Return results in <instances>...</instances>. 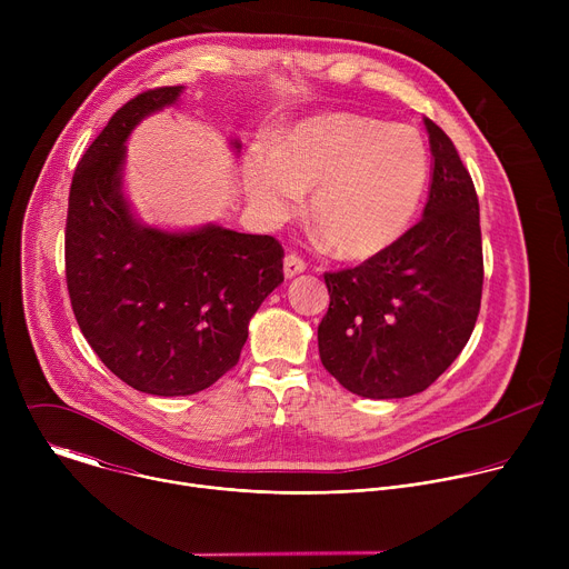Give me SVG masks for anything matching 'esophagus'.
I'll return each mask as SVG.
<instances>
[{"label":"esophagus","mask_w":569,"mask_h":569,"mask_svg":"<svg viewBox=\"0 0 569 569\" xmlns=\"http://www.w3.org/2000/svg\"><path fill=\"white\" fill-rule=\"evenodd\" d=\"M301 272H306V261H303L301 257H297V254H288V257L283 259V274H286L288 279H292V277H297V274H301Z\"/></svg>","instance_id":"esophagus-1"}]
</instances>
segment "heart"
<instances>
[{"instance_id": "1", "label": "heart", "mask_w": 569, "mask_h": 569, "mask_svg": "<svg viewBox=\"0 0 569 569\" xmlns=\"http://www.w3.org/2000/svg\"><path fill=\"white\" fill-rule=\"evenodd\" d=\"M242 182L266 224L297 216L312 191V218L329 246L362 259L412 227L430 182V154L408 126L329 114L299 126L277 148L252 146Z\"/></svg>"}]
</instances>
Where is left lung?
Returning a JSON list of instances; mask_svg holds the SVG:
<instances>
[{
  "mask_svg": "<svg viewBox=\"0 0 569 569\" xmlns=\"http://www.w3.org/2000/svg\"><path fill=\"white\" fill-rule=\"evenodd\" d=\"M435 157L423 218L356 268L327 272L319 358L349 391L405 398L428 389L466 347L481 303L479 202L450 137L426 119Z\"/></svg>",
  "mask_w": 569,
  "mask_h": 569,
  "instance_id": "obj_1",
  "label": "left lung"
}]
</instances>
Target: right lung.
<instances>
[{
    "instance_id": "obj_1",
    "label": "right lung",
    "mask_w": 569,
    "mask_h": 569,
    "mask_svg": "<svg viewBox=\"0 0 569 569\" xmlns=\"http://www.w3.org/2000/svg\"><path fill=\"white\" fill-rule=\"evenodd\" d=\"M180 92L146 90L112 114L73 171L64 227L80 331L117 378L154 396L202 391L236 367L252 315L283 281L272 236L218 224L173 233L132 218L121 191L126 139Z\"/></svg>"
}]
</instances>
